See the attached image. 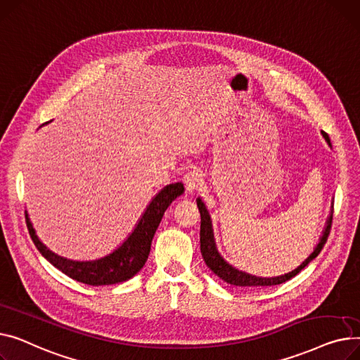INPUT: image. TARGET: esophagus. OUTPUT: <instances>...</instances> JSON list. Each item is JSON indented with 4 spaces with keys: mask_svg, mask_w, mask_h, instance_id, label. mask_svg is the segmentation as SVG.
I'll use <instances>...</instances> for the list:
<instances>
[{
    "mask_svg": "<svg viewBox=\"0 0 360 360\" xmlns=\"http://www.w3.org/2000/svg\"><path fill=\"white\" fill-rule=\"evenodd\" d=\"M183 183H184V188H186V193H193L195 190L199 188V186L202 184V174L196 170L188 172L187 174H184L183 177Z\"/></svg>",
    "mask_w": 360,
    "mask_h": 360,
    "instance_id": "esophagus-1",
    "label": "esophagus"
}]
</instances>
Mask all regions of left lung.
Returning a JSON list of instances; mask_svg holds the SVG:
<instances>
[{"label": "left lung", "instance_id": "left-lung-1", "mask_svg": "<svg viewBox=\"0 0 360 360\" xmlns=\"http://www.w3.org/2000/svg\"><path fill=\"white\" fill-rule=\"evenodd\" d=\"M324 139L327 141L328 146H331L330 138L328 135L323 131L321 132ZM198 207H199V212H200V252H202V257L206 263V266L212 270L217 276L222 281H225L229 285H234V286H271V285H279L283 283L289 279H292L293 276H297V274L311 262L314 260L316 256L320 255V251L323 250L327 237L330 234V229H331V222H333V210L330 212V217L327 218L326 226L323 229V236L319 240V244L315 245V248L312 250L311 255L297 267L293 269L285 274H281V276H273V278H262V276H255V274H250L247 271L238 270L234 266H231L221 255L217 248V243H215V236H214V226H212V219H210L209 215V210L206 207V205L203 203V200L200 198L196 199ZM333 207V205H331Z\"/></svg>", "mask_w": 360, "mask_h": 360}]
</instances>
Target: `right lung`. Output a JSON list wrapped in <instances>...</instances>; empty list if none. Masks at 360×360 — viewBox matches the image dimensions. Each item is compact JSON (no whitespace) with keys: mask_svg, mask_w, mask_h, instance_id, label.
Instances as JSON below:
<instances>
[{"mask_svg":"<svg viewBox=\"0 0 360 360\" xmlns=\"http://www.w3.org/2000/svg\"><path fill=\"white\" fill-rule=\"evenodd\" d=\"M181 193H184L183 183H173L162 187L153 200L148 203L129 237L116 250H113L110 255L96 260L78 262L55 255L36 236V231L27 212L26 222L29 234L36 248L40 251V255L62 273H65L67 276L90 286L115 285L129 281L143 267L148 256H150L151 243L164 212L176 198L181 196Z\"/></svg>","mask_w":360,"mask_h":360,"instance_id":"add662e5","label":"right lung"}]
</instances>
